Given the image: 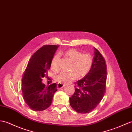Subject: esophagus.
<instances>
[{
	"label": "esophagus",
	"mask_w": 132,
	"mask_h": 132,
	"mask_svg": "<svg viewBox=\"0 0 132 132\" xmlns=\"http://www.w3.org/2000/svg\"><path fill=\"white\" fill-rule=\"evenodd\" d=\"M64 87H65V85L63 84H61V83H58L57 84L58 89H60L63 88Z\"/></svg>",
	"instance_id": "obj_1"
}]
</instances>
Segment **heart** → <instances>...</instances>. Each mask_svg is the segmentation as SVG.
<instances>
[{
  "label": "heart",
  "mask_w": 132,
  "mask_h": 132,
  "mask_svg": "<svg viewBox=\"0 0 132 132\" xmlns=\"http://www.w3.org/2000/svg\"><path fill=\"white\" fill-rule=\"evenodd\" d=\"M65 56L72 61L70 72H61L54 76V80L59 83H69L77 78L84 77L89 72L93 65V58L89 54H82L75 49L66 51ZM60 54L57 53L52 58L51 67L53 71L59 70L60 62Z\"/></svg>",
  "instance_id": "1"
}]
</instances>
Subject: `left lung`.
I'll use <instances>...</instances> for the list:
<instances>
[{"label": "left lung", "mask_w": 132, "mask_h": 132, "mask_svg": "<svg viewBox=\"0 0 132 132\" xmlns=\"http://www.w3.org/2000/svg\"><path fill=\"white\" fill-rule=\"evenodd\" d=\"M94 54L90 70L84 78L77 81L74 94L70 98L71 108L81 114L92 111L102 100L105 92L107 79L105 60L96 48Z\"/></svg>", "instance_id": "8db88e82"}]
</instances>
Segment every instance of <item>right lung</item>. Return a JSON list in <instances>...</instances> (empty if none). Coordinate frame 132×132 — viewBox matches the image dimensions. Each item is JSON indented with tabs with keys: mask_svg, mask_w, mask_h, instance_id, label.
Masks as SVG:
<instances>
[{
	"mask_svg": "<svg viewBox=\"0 0 132 132\" xmlns=\"http://www.w3.org/2000/svg\"><path fill=\"white\" fill-rule=\"evenodd\" d=\"M59 46L45 45L30 59L22 79L23 100L29 108L35 111L48 109L51 105L57 84L45 86L42 78L47 75L51 62Z\"/></svg>",
	"mask_w": 132,
	"mask_h": 132,
	"instance_id": "1",
	"label": "right lung"
}]
</instances>
